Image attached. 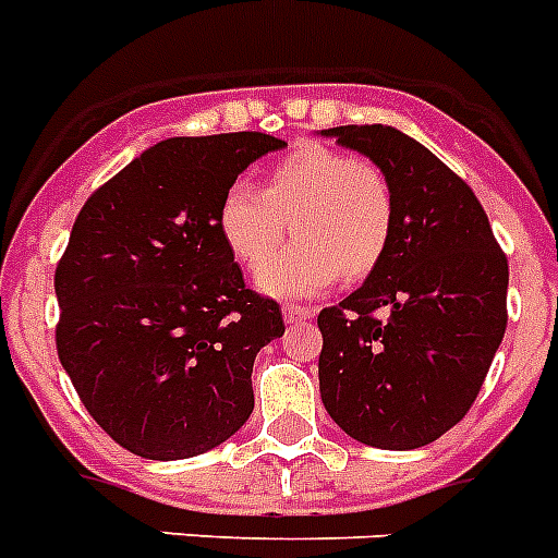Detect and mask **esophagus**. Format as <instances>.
Masks as SVG:
<instances>
[{
  "mask_svg": "<svg viewBox=\"0 0 558 558\" xmlns=\"http://www.w3.org/2000/svg\"><path fill=\"white\" fill-rule=\"evenodd\" d=\"M315 317V308L312 306H298V303H289V306H283V320L289 323V326H298V323H306Z\"/></svg>",
  "mask_w": 558,
  "mask_h": 558,
  "instance_id": "obj_1",
  "label": "esophagus"
}]
</instances>
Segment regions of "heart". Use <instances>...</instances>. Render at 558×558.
Returning a JSON list of instances; mask_svg holds the SVG:
<instances>
[{"instance_id": "b5f03b06", "label": "heart", "mask_w": 558, "mask_h": 558, "mask_svg": "<svg viewBox=\"0 0 558 558\" xmlns=\"http://www.w3.org/2000/svg\"><path fill=\"white\" fill-rule=\"evenodd\" d=\"M299 241L274 256L288 227ZM215 227L229 255L255 271L271 298H306L345 280L368 278L395 235V192L386 172L343 149L303 144L264 172L260 190L235 181L221 195Z\"/></svg>"}]
</instances>
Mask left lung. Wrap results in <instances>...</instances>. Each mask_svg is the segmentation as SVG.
I'll return each instance as SVG.
<instances>
[{
  "label": "left lung",
  "mask_w": 558,
  "mask_h": 558,
  "mask_svg": "<svg viewBox=\"0 0 558 558\" xmlns=\"http://www.w3.org/2000/svg\"><path fill=\"white\" fill-rule=\"evenodd\" d=\"M323 135L372 158L395 192L383 264L317 315L323 405L357 442L423 448L485 383L508 326V257L474 190L420 142L383 124Z\"/></svg>",
  "instance_id": "8db88e82"
}]
</instances>
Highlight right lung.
I'll return each instance as SVG.
<instances>
[{
	"label": "right lung",
	"mask_w": 558,
	"mask_h": 558,
	"mask_svg": "<svg viewBox=\"0 0 558 558\" xmlns=\"http://www.w3.org/2000/svg\"><path fill=\"white\" fill-rule=\"evenodd\" d=\"M266 133L167 138L93 192L56 266V351L101 428L144 460L213 451L255 409V354L287 331L215 213Z\"/></svg>",
	"instance_id": "add662e5"
}]
</instances>
